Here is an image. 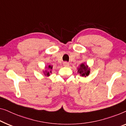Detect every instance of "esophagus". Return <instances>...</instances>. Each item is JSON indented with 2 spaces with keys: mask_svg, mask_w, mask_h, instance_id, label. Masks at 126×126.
Instances as JSON below:
<instances>
[{
  "mask_svg": "<svg viewBox=\"0 0 126 126\" xmlns=\"http://www.w3.org/2000/svg\"><path fill=\"white\" fill-rule=\"evenodd\" d=\"M63 65L65 67H68L69 63L68 62H63Z\"/></svg>",
  "mask_w": 126,
  "mask_h": 126,
  "instance_id": "obj_1",
  "label": "esophagus"
}]
</instances>
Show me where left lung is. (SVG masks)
<instances>
[{
  "label": "left lung",
  "mask_w": 126,
  "mask_h": 126,
  "mask_svg": "<svg viewBox=\"0 0 126 126\" xmlns=\"http://www.w3.org/2000/svg\"><path fill=\"white\" fill-rule=\"evenodd\" d=\"M78 72L80 74L82 77L88 76L90 74V68H88V66L87 65H84V64H81L79 68H78Z\"/></svg>",
  "instance_id": "obj_1"
}]
</instances>
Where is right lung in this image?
Segmentation results:
<instances>
[{
	"label": "right lung",
	"mask_w": 126,
	"mask_h": 126,
	"mask_svg": "<svg viewBox=\"0 0 126 126\" xmlns=\"http://www.w3.org/2000/svg\"><path fill=\"white\" fill-rule=\"evenodd\" d=\"M48 68L51 69H51L52 68V66H51V65H49V66H48ZM46 74H45V75H47V76H49V72H47V71H46ZM50 72H51V71H50Z\"/></svg>",
	"instance_id": "obj_1"
}]
</instances>
